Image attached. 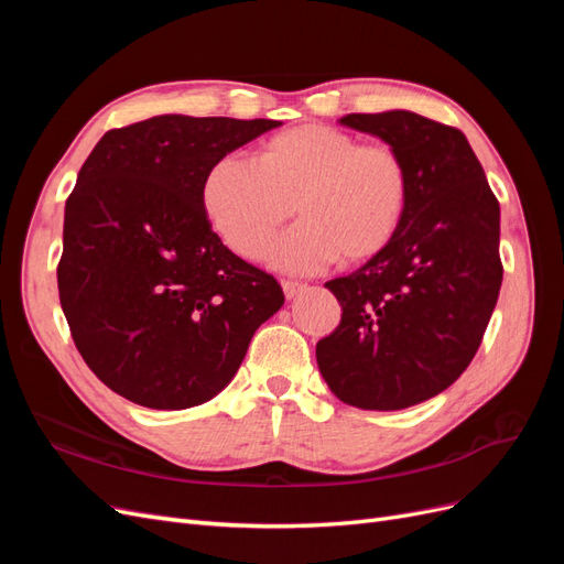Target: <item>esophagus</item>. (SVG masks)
Wrapping results in <instances>:
<instances>
[{
	"instance_id": "esophagus-1",
	"label": "esophagus",
	"mask_w": 564,
	"mask_h": 564,
	"mask_svg": "<svg viewBox=\"0 0 564 564\" xmlns=\"http://www.w3.org/2000/svg\"><path fill=\"white\" fill-rule=\"evenodd\" d=\"M282 289H284V296L286 299H294V296H299L303 289H305V284L303 282H292V280H284L282 282Z\"/></svg>"
}]
</instances>
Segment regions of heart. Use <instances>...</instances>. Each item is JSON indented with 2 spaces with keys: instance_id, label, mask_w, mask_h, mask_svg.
Listing matches in <instances>:
<instances>
[{
  "instance_id": "1",
  "label": "heart",
  "mask_w": 564,
  "mask_h": 564,
  "mask_svg": "<svg viewBox=\"0 0 564 564\" xmlns=\"http://www.w3.org/2000/svg\"><path fill=\"white\" fill-rule=\"evenodd\" d=\"M412 178L388 143H362L327 124H301L270 135L253 160H216L199 185L202 212L237 256L261 261L284 220L299 224L272 251L289 272L332 261L362 263L398 235Z\"/></svg>"
}]
</instances>
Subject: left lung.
I'll return each mask as SVG.
<instances>
[{
    "label": "left lung",
    "mask_w": 564,
    "mask_h": 564,
    "mask_svg": "<svg viewBox=\"0 0 564 564\" xmlns=\"http://www.w3.org/2000/svg\"><path fill=\"white\" fill-rule=\"evenodd\" d=\"M406 162L412 193L392 242L329 280L340 324L317 344L334 395L392 412L435 398L466 371L499 299V199L466 135L409 110L346 115Z\"/></svg>",
    "instance_id": "left-lung-1"
}]
</instances>
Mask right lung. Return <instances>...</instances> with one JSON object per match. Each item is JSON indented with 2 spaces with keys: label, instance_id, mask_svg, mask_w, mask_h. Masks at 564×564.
I'll return each instance as SVG.
<instances>
[{
  "label": "right lung",
  "instance_id": "1",
  "mask_svg": "<svg viewBox=\"0 0 564 564\" xmlns=\"http://www.w3.org/2000/svg\"><path fill=\"white\" fill-rule=\"evenodd\" d=\"M275 119L160 115L110 129L65 202L58 296L84 362L150 409L212 400L275 315L278 280L235 256L202 212L207 169Z\"/></svg>",
  "mask_w": 564,
  "mask_h": 564
}]
</instances>
